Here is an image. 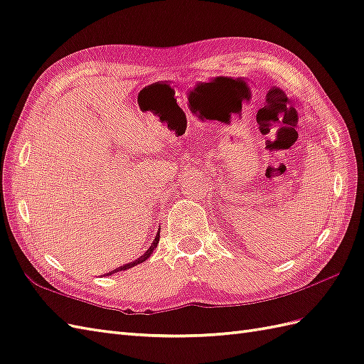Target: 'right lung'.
Wrapping results in <instances>:
<instances>
[{"mask_svg":"<svg viewBox=\"0 0 364 364\" xmlns=\"http://www.w3.org/2000/svg\"><path fill=\"white\" fill-rule=\"evenodd\" d=\"M159 239H161V230H159L157 232V235H156V237H154V241H153V244L149 245V249L140 256V258H137V259H134L132 262H128V264H125V265H120V267H117V269H114V270H111L108 274H112V273H117V272H122V270H128V269H131V267H134V265H137V264H141L144 261H146L149 256H151V253L154 252V249L157 247V244H159Z\"/></svg>","mask_w":364,"mask_h":364,"instance_id":"right-lung-1","label":"right lung"}]
</instances>
